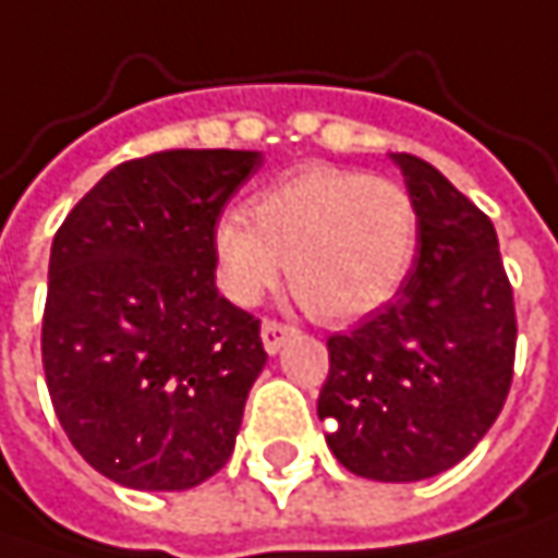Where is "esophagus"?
<instances>
[{"instance_id":"34e87169","label":"esophagus","mask_w":558,"mask_h":558,"mask_svg":"<svg viewBox=\"0 0 558 558\" xmlns=\"http://www.w3.org/2000/svg\"><path fill=\"white\" fill-rule=\"evenodd\" d=\"M295 330L289 327V324H279V320H272V317H266L263 320V327H259V339H263V349L269 352V355H276L279 349H282V342L292 337Z\"/></svg>"}]
</instances>
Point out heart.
Here are the masks:
<instances>
[{
  "mask_svg": "<svg viewBox=\"0 0 558 558\" xmlns=\"http://www.w3.org/2000/svg\"><path fill=\"white\" fill-rule=\"evenodd\" d=\"M418 244L413 193L352 168H301L266 186L251 221L221 216L213 234L225 295L257 304L289 266L295 299L320 320H355L390 299Z\"/></svg>",
  "mask_w": 558,
  "mask_h": 558,
  "instance_id": "1",
  "label": "heart"
}]
</instances>
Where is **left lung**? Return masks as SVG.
<instances>
[{
	"label": "left lung",
	"mask_w": 558,
	"mask_h": 558,
	"mask_svg": "<svg viewBox=\"0 0 558 558\" xmlns=\"http://www.w3.org/2000/svg\"><path fill=\"white\" fill-rule=\"evenodd\" d=\"M418 209V254L397 299L333 333L317 416L355 476L416 483L463 460L514 378L518 317L496 228L416 155H393Z\"/></svg>",
	"instance_id": "left-lung-1"
}]
</instances>
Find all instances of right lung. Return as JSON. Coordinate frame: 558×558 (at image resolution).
Listing matches in <instances>:
<instances>
[{"mask_svg": "<svg viewBox=\"0 0 558 558\" xmlns=\"http://www.w3.org/2000/svg\"><path fill=\"white\" fill-rule=\"evenodd\" d=\"M257 151L171 148L107 171L50 251L44 375L72 448L130 489H190L234 451L266 365L216 289L213 234Z\"/></svg>", "mask_w": 558, "mask_h": 558, "instance_id": "1", "label": "right lung"}]
</instances>
